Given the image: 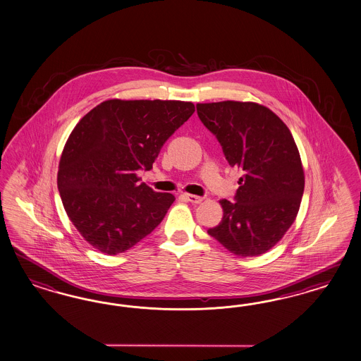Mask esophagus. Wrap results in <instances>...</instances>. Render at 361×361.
Here are the masks:
<instances>
[{"label":"esophagus","instance_id":"1","mask_svg":"<svg viewBox=\"0 0 361 361\" xmlns=\"http://www.w3.org/2000/svg\"><path fill=\"white\" fill-rule=\"evenodd\" d=\"M184 197H185L186 201H189L192 204H201V201H202V197L195 196V195H188V193H185Z\"/></svg>","mask_w":361,"mask_h":361}]
</instances>
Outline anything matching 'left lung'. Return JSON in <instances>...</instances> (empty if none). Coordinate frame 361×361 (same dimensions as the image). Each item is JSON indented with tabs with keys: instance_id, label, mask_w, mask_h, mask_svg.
I'll return each instance as SVG.
<instances>
[{
	"instance_id": "8db88e82",
	"label": "left lung",
	"mask_w": 361,
	"mask_h": 361,
	"mask_svg": "<svg viewBox=\"0 0 361 361\" xmlns=\"http://www.w3.org/2000/svg\"><path fill=\"white\" fill-rule=\"evenodd\" d=\"M197 115L230 166L243 171L234 201L209 235L238 257L270 250L295 221L305 172L294 137L271 109L252 102L198 103Z\"/></svg>"
}]
</instances>
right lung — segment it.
I'll return each mask as SVG.
<instances>
[{"label":"right lung","instance_id":"add662e5","mask_svg":"<svg viewBox=\"0 0 361 361\" xmlns=\"http://www.w3.org/2000/svg\"><path fill=\"white\" fill-rule=\"evenodd\" d=\"M195 112L178 100L100 103L85 115L66 142L58 189L66 213L99 252L116 255L151 234L173 204L140 183L165 142Z\"/></svg>","mask_w":361,"mask_h":361}]
</instances>
